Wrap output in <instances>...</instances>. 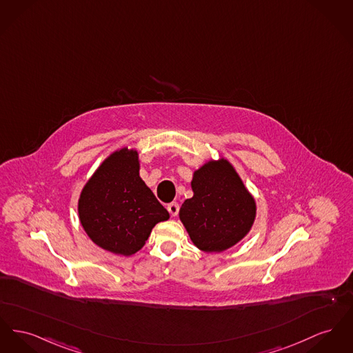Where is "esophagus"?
Wrapping results in <instances>:
<instances>
[{"label":"esophagus","instance_id":"34e87169","mask_svg":"<svg viewBox=\"0 0 353 353\" xmlns=\"http://www.w3.org/2000/svg\"><path fill=\"white\" fill-rule=\"evenodd\" d=\"M166 209L169 210V213H170V216H177L179 214V210H180V205L176 203V201H173V203H170V204H168V207Z\"/></svg>","mask_w":353,"mask_h":353}]
</instances>
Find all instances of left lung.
<instances>
[{"instance_id":"8db88e82","label":"left lung","mask_w":353,"mask_h":353,"mask_svg":"<svg viewBox=\"0 0 353 353\" xmlns=\"http://www.w3.org/2000/svg\"><path fill=\"white\" fill-rule=\"evenodd\" d=\"M192 189L193 197L180 208V220L197 248L223 252L248 233L256 204L227 160L209 161L196 170Z\"/></svg>"}]
</instances>
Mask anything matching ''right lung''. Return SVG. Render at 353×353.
<instances>
[{
	"label": "right lung",
	"instance_id": "1",
	"mask_svg": "<svg viewBox=\"0 0 353 353\" xmlns=\"http://www.w3.org/2000/svg\"><path fill=\"white\" fill-rule=\"evenodd\" d=\"M139 154L126 148L110 154L83 187L79 214L99 247L130 256L144 247L153 227L169 219L139 173Z\"/></svg>",
	"mask_w": 353,
	"mask_h": 353
}]
</instances>
